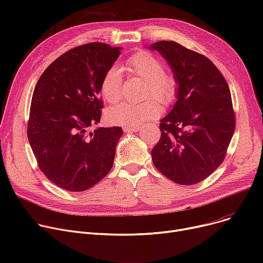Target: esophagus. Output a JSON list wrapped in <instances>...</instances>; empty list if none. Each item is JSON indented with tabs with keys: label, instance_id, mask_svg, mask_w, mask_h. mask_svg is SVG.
Here are the masks:
<instances>
[{
	"label": "esophagus",
	"instance_id": "esophagus-1",
	"mask_svg": "<svg viewBox=\"0 0 263 263\" xmlns=\"http://www.w3.org/2000/svg\"><path fill=\"white\" fill-rule=\"evenodd\" d=\"M140 129V126H126L123 127L124 132H135Z\"/></svg>",
	"mask_w": 263,
	"mask_h": 263
}]
</instances>
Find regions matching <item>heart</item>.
Wrapping results in <instances>:
<instances>
[{
  "label": "heart",
  "mask_w": 263,
  "mask_h": 263,
  "mask_svg": "<svg viewBox=\"0 0 263 263\" xmlns=\"http://www.w3.org/2000/svg\"><path fill=\"white\" fill-rule=\"evenodd\" d=\"M126 69L146 82L144 96H153L162 103L170 102L177 90V79L174 73L164 71L162 61L149 51L143 50L127 60ZM100 90L103 98L115 103L121 98V74L116 67L109 68L102 78ZM160 114V106L155 100L140 103L121 102L106 110L109 122L122 126H139Z\"/></svg>",
  "instance_id": "heart-1"
}]
</instances>
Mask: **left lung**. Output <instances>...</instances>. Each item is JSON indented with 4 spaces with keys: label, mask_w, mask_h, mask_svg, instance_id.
Listing matches in <instances>:
<instances>
[{
    "label": "left lung",
    "mask_w": 263,
    "mask_h": 263,
    "mask_svg": "<svg viewBox=\"0 0 263 263\" xmlns=\"http://www.w3.org/2000/svg\"><path fill=\"white\" fill-rule=\"evenodd\" d=\"M150 49L166 60L178 84L177 101L161 119L153 162L178 184L198 183L222 164L236 128L229 86L202 54L165 40Z\"/></svg>",
    "instance_id": "left-lung-1"
}]
</instances>
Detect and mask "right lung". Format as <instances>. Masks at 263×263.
I'll use <instances>...</instances> for the list:
<instances>
[{
  "label": "right lung",
  "mask_w": 263,
  "mask_h": 263,
  "mask_svg": "<svg viewBox=\"0 0 263 263\" xmlns=\"http://www.w3.org/2000/svg\"><path fill=\"white\" fill-rule=\"evenodd\" d=\"M120 50L101 43L73 48L50 64L35 86L27 137L40 171L63 190H88L113 166L122 129H89L100 122V84Z\"/></svg>",
  "instance_id": "1"
}]
</instances>
